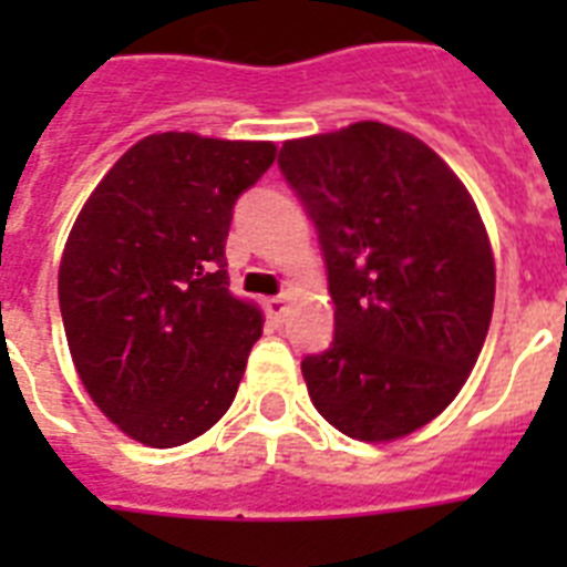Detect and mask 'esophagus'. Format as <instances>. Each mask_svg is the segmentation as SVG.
I'll return each mask as SVG.
<instances>
[{
    "label": "esophagus",
    "mask_w": 567,
    "mask_h": 567,
    "mask_svg": "<svg viewBox=\"0 0 567 567\" xmlns=\"http://www.w3.org/2000/svg\"><path fill=\"white\" fill-rule=\"evenodd\" d=\"M265 309H267V315H270V318H274V320H282L285 318V309H288V297H285V293H279V297H267Z\"/></svg>",
    "instance_id": "obj_1"
}]
</instances>
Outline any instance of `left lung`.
<instances>
[{
	"label": "left lung",
	"instance_id": "1",
	"mask_svg": "<svg viewBox=\"0 0 567 567\" xmlns=\"http://www.w3.org/2000/svg\"><path fill=\"white\" fill-rule=\"evenodd\" d=\"M279 171L318 229L336 302L332 344L302 359L311 403L359 441L421 430L465 385L492 323L474 199L423 141L373 120L285 141Z\"/></svg>",
	"mask_w": 567,
	"mask_h": 567
}]
</instances>
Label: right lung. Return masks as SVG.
<instances>
[{
	"instance_id": "add662e5",
	"label": "right lung",
	"mask_w": 567,
	"mask_h": 567,
	"mask_svg": "<svg viewBox=\"0 0 567 567\" xmlns=\"http://www.w3.org/2000/svg\"><path fill=\"white\" fill-rule=\"evenodd\" d=\"M270 141L162 132L137 141L73 223L58 302L91 400L128 439L179 447L238 394L261 311L231 297V208L274 164Z\"/></svg>"
}]
</instances>
